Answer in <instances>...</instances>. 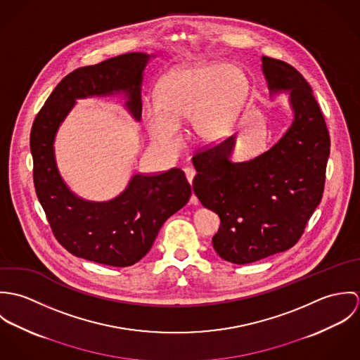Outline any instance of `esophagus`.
Wrapping results in <instances>:
<instances>
[{
    "mask_svg": "<svg viewBox=\"0 0 360 360\" xmlns=\"http://www.w3.org/2000/svg\"><path fill=\"white\" fill-rule=\"evenodd\" d=\"M184 173H186V177H187L188 183H190V184H193V179H194V176H195V170H194V169H191V167H186V169H184ZM190 202H191V204H194V205H197V204H198L197 197H195V195H193Z\"/></svg>",
    "mask_w": 360,
    "mask_h": 360,
    "instance_id": "34e87169",
    "label": "esophagus"
}]
</instances>
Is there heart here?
<instances>
[{
  "label": "heart",
  "instance_id": "b5f03b06",
  "mask_svg": "<svg viewBox=\"0 0 360 360\" xmlns=\"http://www.w3.org/2000/svg\"><path fill=\"white\" fill-rule=\"evenodd\" d=\"M248 93V77L236 65L177 68L159 83L156 101L143 106L141 120L153 140L167 148L180 144V123L186 119L198 141L213 143L233 129Z\"/></svg>",
  "mask_w": 360,
  "mask_h": 360
}]
</instances>
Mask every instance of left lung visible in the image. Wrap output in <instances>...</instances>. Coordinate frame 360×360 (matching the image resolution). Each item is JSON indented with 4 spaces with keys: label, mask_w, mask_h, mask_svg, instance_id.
Wrapping results in <instances>:
<instances>
[{
    "label": "left lung",
    "mask_w": 360,
    "mask_h": 360,
    "mask_svg": "<svg viewBox=\"0 0 360 360\" xmlns=\"http://www.w3.org/2000/svg\"><path fill=\"white\" fill-rule=\"evenodd\" d=\"M262 63L271 94L290 91L291 127L248 162L230 160L234 137L193 156L194 193L220 217L213 248L236 264L284 252L300 241L321 201L330 155L327 124L305 77L284 60L263 56Z\"/></svg>",
    "instance_id": "left-lung-1"
}]
</instances>
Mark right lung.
I'll return each instance as SVG.
<instances>
[{
    "label": "right lung",
    "mask_w": 360,
    "mask_h": 360,
    "mask_svg": "<svg viewBox=\"0 0 360 360\" xmlns=\"http://www.w3.org/2000/svg\"><path fill=\"white\" fill-rule=\"evenodd\" d=\"M150 55L129 52L66 75L40 112L32 133L33 180L56 241L75 257L126 267L146 257L162 224L186 205L191 186L173 167L158 174H134L127 188L108 202H89L69 191L53 158V137L77 98L124 91L127 108L141 117L140 86Z\"/></svg>",
    "instance_id": "add662e5"
}]
</instances>
